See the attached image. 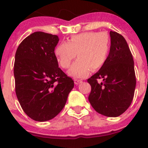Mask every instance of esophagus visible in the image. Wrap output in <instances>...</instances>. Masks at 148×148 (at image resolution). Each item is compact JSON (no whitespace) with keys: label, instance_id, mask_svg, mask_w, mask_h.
I'll use <instances>...</instances> for the list:
<instances>
[{"label":"esophagus","instance_id":"1","mask_svg":"<svg viewBox=\"0 0 148 148\" xmlns=\"http://www.w3.org/2000/svg\"><path fill=\"white\" fill-rule=\"evenodd\" d=\"M74 84H79L82 82V80L78 79H74Z\"/></svg>","mask_w":148,"mask_h":148}]
</instances>
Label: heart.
Returning <instances> with one entry per match:
<instances>
[{
  "mask_svg": "<svg viewBox=\"0 0 148 148\" xmlns=\"http://www.w3.org/2000/svg\"><path fill=\"white\" fill-rule=\"evenodd\" d=\"M110 39L105 32L87 31L72 36L68 42H62L56 46L55 56L59 65L68 69L76 56L79 59L69 71L74 77H87L91 71L101 69L108 59Z\"/></svg>",
  "mask_w": 148,
  "mask_h": 148,
  "instance_id": "heart-1",
  "label": "heart"
}]
</instances>
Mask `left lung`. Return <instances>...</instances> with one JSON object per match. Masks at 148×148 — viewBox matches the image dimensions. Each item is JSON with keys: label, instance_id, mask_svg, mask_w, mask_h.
Wrapping results in <instances>:
<instances>
[{"label": "left lung", "instance_id": "obj_1", "mask_svg": "<svg viewBox=\"0 0 148 148\" xmlns=\"http://www.w3.org/2000/svg\"><path fill=\"white\" fill-rule=\"evenodd\" d=\"M111 46L105 65L88 79L89 102L95 111L107 117H118L130 106L136 86L134 61L123 36L110 32ZM100 79L101 83L98 81Z\"/></svg>", "mask_w": 148, "mask_h": 148}]
</instances>
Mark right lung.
Segmentation results:
<instances>
[{
    "label": "right lung",
    "mask_w": 148,
    "mask_h": 148,
    "mask_svg": "<svg viewBox=\"0 0 148 148\" xmlns=\"http://www.w3.org/2000/svg\"><path fill=\"white\" fill-rule=\"evenodd\" d=\"M56 35L37 31L23 40L15 56V90L32 120H51L62 110L74 81L61 69L54 53Z\"/></svg>",
    "instance_id": "add662e5"
}]
</instances>
